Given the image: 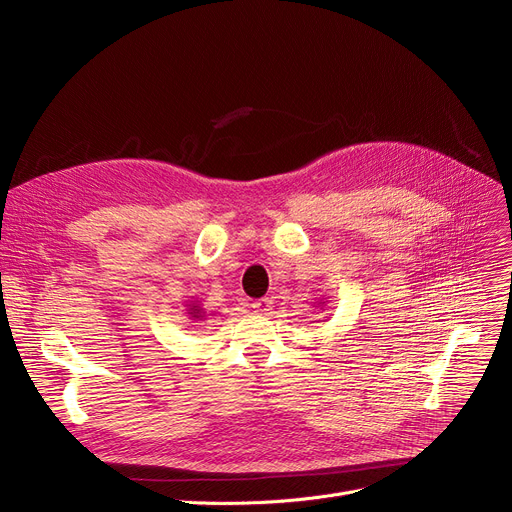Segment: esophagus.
I'll list each match as a JSON object with an SVG mask.
<instances>
[{"label": "esophagus", "instance_id": "obj_1", "mask_svg": "<svg viewBox=\"0 0 512 512\" xmlns=\"http://www.w3.org/2000/svg\"><path fill=\"white\" fill-rule=\"evenodd\" d=\"M272 305H274L272 299H259V301H255L251 307H253L257 313H267V311L272 309Z\"/></svg>", "mask_w": 512, "mask_h": 512}]
</instances>
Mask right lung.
<instances>
[{
  "mask_svg": "<svg viewBox=\"0 0 512 512\" xmlns=\"http://www.w3.org/2000/svg\"><path fill=\"white\" fill-rule=\"evenodd\" d=\"M186 313H188V319H195V321H203L205 319V311L203 307L199 305V301H191L186 305Z\"/></svg>",
  "mask_w": 512,
  "mask_h": 512,
  "instance_id": "right-lung-1",
  "label": "right lung"
}]
</instances>
